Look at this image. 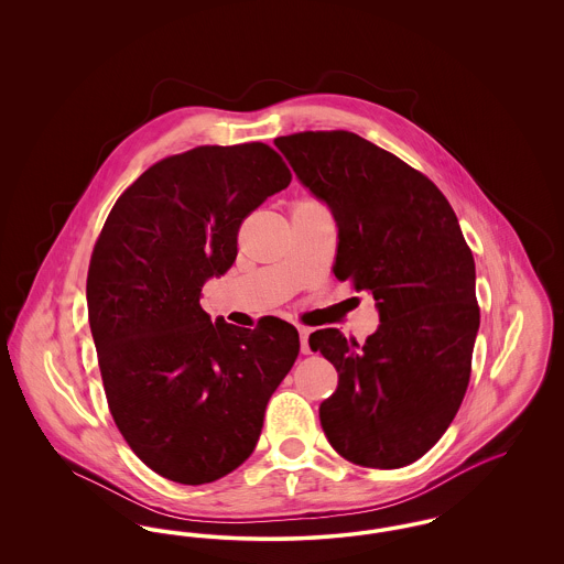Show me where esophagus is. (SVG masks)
<instances>
[{"label": "esophagus", "instance_id": "34e87169", "mask_svg": "<svg viewBox=\"0 0 564 564\" xmlns=\"http://www.w3.org/2000/svg\"><path fill=\"white\" fill-rule=\"evenodd\" d=\"M297 332H300V350H302L304 355H311V345H308L311 329L304 327V325H297Z\"/></svg>", "mask_w": 564, "mask_h": 564}]
</instances>
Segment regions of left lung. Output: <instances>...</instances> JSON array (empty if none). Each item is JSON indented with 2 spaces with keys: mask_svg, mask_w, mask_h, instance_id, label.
<instances>
[{
  "mask_svg": "<svg viewBox=\"0 0 564 564\" xmlns=\"http://www.w3.org/2000/svg\"><path fill=\"white\" fill-rule=\"evenodd\" d=\"M274 145L334 214L336 279L370 290L380 313L361 349L334 327L308 338L338 372L323 431L355 465H410L451 427L469 384L480 327L471 249L430 177L364 137L304 131Z\"/></svg>",
  "mask_w": 564,
  "mask_h": 564,
  "instance_id": "left-lung-1",
  "label": "left lung"
}]
</instances>
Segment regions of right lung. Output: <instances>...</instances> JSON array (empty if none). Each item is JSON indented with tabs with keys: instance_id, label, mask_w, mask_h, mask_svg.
Here are the masks:
<instances>
[{
	"instance_id": "obj_1",
	"label": "right lung",
	"mask_w": 564,
	"mask_h": 564,
	"mask_svg": "<svg viewBox=\"0 0 564 564\" xmlns=\"http://www.w3.org/2000/svg\"><path fill=\"white\" fill-rule=\"evenodd\" d=\"M292 173L260 141L198 145L152 164L111 207L86 302L113 423L162 478L207 484L253 453L300 340L281 319L212 323L200 288L237 258L242 219Z\"/></svg>"
}]
</instances>
